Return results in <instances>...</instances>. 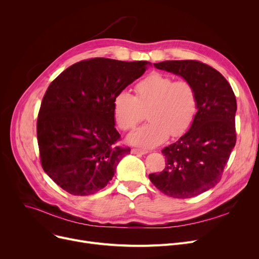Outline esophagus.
Here are the masks:
<instances>
[{"instance_id":"esophagus-1","label":"esophagus","mask_w":259,"mask_h":259,"mask_svg":"<svg viewBox=\"0 0 259 259\" xmlns=\"http://www.w3.org/2000/svg\"><path fill=\"white\" fill-rule=\"evenodd\" d=\"M132 154H138V155H144L148 153V150H145V149H132L131 150Z\"/></svg>"}]
</instances>
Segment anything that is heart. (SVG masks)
Returning a JSON list of instances; mask_svg holds the SVG:
<instances>
[{
  "label": "heart",
  "instance_id": "1",
  "mask_svg": "<svg viewBox=\"0 0 259 259\" xmlns=\"http://www.w3.org/2000/svg\"><path fill=\"white\" fill-rule=\"evenodd\" d=\"M132 95L121 91L113 102V114L121 130H131L148 111L149 122L131 132L127 142L141 148H153L165 142L169 134L179 137L191 125L197 99L194 87L187 80L153 73L135 86Z\"/></svg>",
  "mask_w": 259,
  "mask_h": 259
}]
</instances>
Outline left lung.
<instances>
[{
    "label": "left lung",
    "mask_w": 259,
    "mask_h": 259,
    "mask_svg": "<svg viewBox=\"0 0 259 259\" xmlns=\"http://www.w3.org/2000/svg\"><path fill=\"white\" fill-rule=\"evenodd\" d=\"M153 65L182 76L194 87L197 112L188 132L161 150L165 169L149 174V179L168 196L194 197L221 181L235 146V95L222 73L201 62L165 61Z\"/></svg>",
    "instance_id": "left-lung-1"
}]
</instances>
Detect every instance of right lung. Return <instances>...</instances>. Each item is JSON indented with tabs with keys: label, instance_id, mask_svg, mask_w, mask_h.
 <instances>
[{
	"label": "right lung",
	"instance_id": "1",
	"mask_svg": "<svg viewBox=\"0 0 259 259\" xmlns=\"http://www.w3.org/2000/svg\"><path fill=\"white\" fill-rule=\"evenodd\" d=\"M151 63L95 58L68 67L49 85L36 122L42 167L72 195L100 191L130 148L116 146L113 102Z\"/></svg>",
	"mask_w": 259,
	"mask_h": 259
}]
</instances>
